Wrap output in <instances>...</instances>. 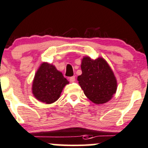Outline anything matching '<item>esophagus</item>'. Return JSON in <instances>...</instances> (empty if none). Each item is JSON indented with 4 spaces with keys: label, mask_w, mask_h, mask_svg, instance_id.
Masks as SVG:
<instances>
[{
    "label": "esophagus",
    "mask_w": 148,
    "mask_h": 148,
    "mask_svg": "<svg viewBox=\"0 0 148 148\" xmlns=\"http://www.w3.org/2000/svg\"><path fill=\"white\" fill-rule=\"evenodd\" d=\"M69 81L71 82H75V77H74V76L69 77Z\"/></svg>",
    "instance_id": "1"
}]
</instances>
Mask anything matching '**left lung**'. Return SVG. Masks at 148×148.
I'll use <instances>...</instances> for the list:
<instances>
[{
    "mask_svg": "<svg viewBox=\"0 0 148 148\" xmlns=\"http://www.w3.org/2000/svg\"><path fill=\"white\" fill-rule=\"evenodd\" d=\"M81 68L82 74L77 80L86 97L95 104L108 102L115 93L117 81L105 60L84 57Z\"/></svg>",
    "mask_w": 148,
    "mask_h": 148,
    "instance_id": "8db88e82",
    "label": "left lung"
}]
</instances>
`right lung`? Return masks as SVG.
<instances>
[{
	"label": "right lung",
	"mask_w": 148,
	"mask_h": 148,
	"mask_svg": "<svg viewBox=\"0 0 148 148\" xmlns=\"http://www.w3.org/2000/svg\"><path fill=\"white\" fill-rule=\"evenodd\" d=\"M68 83L54 66L43 63L33 82V94L38 100L51 104L59 99L62 89Z\"/></svg>",
	"instance_id": "obj_1"
}]
</instances>
